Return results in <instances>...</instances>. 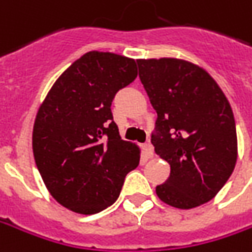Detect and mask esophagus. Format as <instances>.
<instances>
[{
  "label": "esophagus",
  "mask_w": 252,
  "mask_h": 252,
  "mask_svg": "<svg viewBox=\"0 0 252 252\" xmlns=\"http://www.w3.org/2000/svg\"><path fill=\"white\" fill-rule=\"evenodd\" d=\"M141 149H143V154H144V157H146V158H151V157H153L154 151H153V146H151L150 143H144V144H141Z\"/></svg>",
  "instance_id": "1"
}]
</instances>
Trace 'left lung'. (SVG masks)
I'll use <instances>...</instances> for the list:
<instances>
[{
  "instance_id": "left-lung-1",
  "label": "left lung",
  "mask_w": 252,
  "mask_h": 252,
  "mask_svg": "<svg viewBox=\"0 0 252 252\" xmlns=\"http://www.w3.org/2000/svg\"><path fill=\"white\" fill-rule=\"evenodd\" d=\"M139 77L157 112L151 143L169 164L157 196L169 206L192 209L213 199L237 161L231 106L202 67L179 59H140Z\"/></svg>"
}]
</instances>
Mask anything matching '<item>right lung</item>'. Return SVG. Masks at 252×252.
I'll use <instances>...</instances> for the list:
<instances>
[{"label": "right lung", "mask_w": 252, "mask_h": 252, "mask_svg": "<svg viewBox=\"0 0 252 252\" xmlns=\"http://www.w3.org/2000/svg\"><path fill=\"white\" fill-rule=\"evenodd\" d=\"M133 59L88 52L53 84L33 125L32 147L46 188L64 208L98 213L119 198L140 149L121 139L111 105L134 81Z\"/></svg>", "instance_id": "right-lung-1"}]
</instances>
